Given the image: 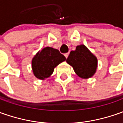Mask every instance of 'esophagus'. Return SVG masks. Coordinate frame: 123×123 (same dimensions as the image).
<instances>
[{"label": "esophagus", "mask_w": 123, "mask_h": 123, "mask_svg": "<svg viewBox=\"0 0 123 123\" xmlns=\"http://www.w3.org/2000/svg\"><path fill=\"white\" fill-rule=\"evenodd\" d=\"M68 55H69V53H65V54H64V56L66 57V58H67V57H68Z\"/></svg>", "instance_id": "esophagus-1"}]
</instances>
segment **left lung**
I'll return each mask as SVG.
<instances>
[{
	"label": "left lung",
	"mask_w": 123,
	"mask_h": 123,
	"mask_svg": "<svg viewBox=\"0 0 123 123\" xmlns=\"http://www.w3.org/2000/svg\"><path fill=\"white\" fill-rule=\"evenodd\" d=\"M66 62L73 66L75 73L82 79L92 77L97 68V58L85 45L77 46L75 50H72Z\"/></svg>",
	"instance_id": "1"
}]
</instances>
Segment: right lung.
<instances>
[{"instance_id":"1","label":"right lung","mask_w":123,"mask_h":123,"mask_svg":"<svg viewBox=\"0 0 123 123\" xmlns=\"http://www.w3.org/2000/svg\"><path fill=\"white\" fill-rule=\"evenodd\" d=\"M66 60V57L57 49L46 47L39 51L32 59V70L34 75L44 80L49 77L54 68Z\"/></svg>"}]
</instances>
